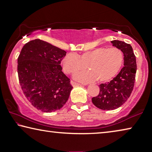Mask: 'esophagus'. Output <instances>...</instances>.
Here are the masks:
<instances>
[{
  "label": "esophagus",
  "instance_id": "1",
  "mask_svg": "<svg viewBox=\"0 0 152 152\" xmlns=\"http://www.w3.org/2000/svg\"><path fill=\"white\" fill-rule=\"evenodd\" d=\"M71 84H72V85L73 86V87H76V86H80V85H80V83L74 82V81H71Z\"/></svg>",
  "mask_w": 152,
  "mask_h": 152
}]
</instances>
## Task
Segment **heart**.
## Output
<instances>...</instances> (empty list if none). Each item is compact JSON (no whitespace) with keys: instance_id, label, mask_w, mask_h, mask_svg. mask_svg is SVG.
I'll return each mask as SVG.
<instances>
[{"instance_id":"obj_1","label":"heart","mask_w":152,"mask_h":152,"mask_svg":"<svg viewBox=\"0 0 152 152\" xmlns=\"http://www.w3.org/2000/svg\"><path fill=\"white\" fill-rule=\"evenodd\" d=\"M124 59L123 53L117 48H98L85 52L80 56L74 53L66 54L63 60V68L65 73L75 74L87 65L89 71L76 74V78L84 83L97 79L105 82L116 76L123 65Z\"/></svg>"}]
</instances>
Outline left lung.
<instances>
[{
    "mask_svg": "<svg viewBox=\"0 0 152 152\" xmlns=\"http://www.w3.org/2000/svg\"><path fill=\"white\" fill-rule=\"evenodd\" d=\"M113 46L122 51L124 67L112 80L99 85V94L92 98L94 104L102 110H114L119 108L130 96L134 85L137 62L132 48L119 40L111 41Z\"/></svg>",
    "mask_w": 152,
    "mask_h": 152,
    "instance_id": "1",
    "label": "left lung"
}]
</instances>
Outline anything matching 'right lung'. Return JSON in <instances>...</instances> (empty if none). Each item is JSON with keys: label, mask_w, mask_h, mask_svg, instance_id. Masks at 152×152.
<instances>
[{"label": "right lung", "mask_w": 152, "mask_h": 152, "mask_svg": "<svg viewBox=\"0 0 152 152\" xmlns=\"http://www.w3.org/2000/svg\"><path fill=\"white\" fill-rule=\"evenodd\" d=\"M66 52L39 39L28 42L18 58L22 90L34 107L45 113L61 108L73 87L62 72Z\"/></svg>", "instance_id": "right-lung-1"}]
</instances>
